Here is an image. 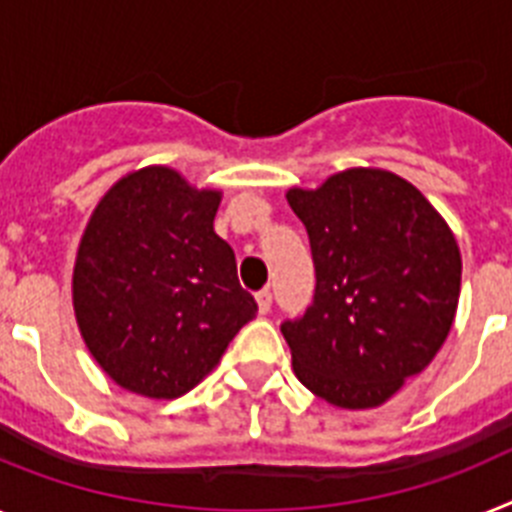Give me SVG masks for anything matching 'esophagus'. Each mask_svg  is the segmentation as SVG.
Wrapping results in <instances>:
<instances>
[{
    "mask_svg": "<svg viewBox=\"0 0 512 512\" xmlns=\"http://www.w3.org/2000/svg\"><path fill=\"white\" fill-rule=\"evenodd\" d=\"M255 296H257V307H260V312L268 315L270 307H273V294H270V289H260Z\"/></svg>",
    "mask_w": 512,
    "mask_h": 512,
    "instance_id": "obj_1",
    "label": "esophagus"
}]
</instances>
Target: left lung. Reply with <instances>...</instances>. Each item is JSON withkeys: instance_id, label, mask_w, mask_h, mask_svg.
Returning a JSON list of instances; mask_svg holds the SVG:
<instances>
[{"instance_id": "1", "label": "left lung", "mask_w": 512, "mask_h": 512, "mask_svg": "<svg viewBox=\"0 0 512 512\" xmlns=\"http://www.w3.org/2000/svg\"><path fill=\"white\" fill-rule=\"evenodd\" d=\"M286 197L315 263L312 304L281 322L296 377L341 409L380 406L448 338L461 294L453 231L390 171L351 169Z\"/></svg>"}]
</instances>
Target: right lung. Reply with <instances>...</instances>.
I'll list each match as a JSON object with an SVG mask.
<instances>
[{
  "instance_id": "1",
  "label": "right lung",
  "mask_w": 512,
  "mask_h": 512,
  "mask_svg": "<svg viewBox=\"0 0 512 512\" xmlns=\"http://www.w3.org/2000/svg\"><path fill=\"white\" fill-rule=\"evenodd\" d=\"M218 203V192L150 166L114 184L85 229L77 325L103 372L132 393L184 395L257 315L234 249L213 231Z\"/></svg>"
}]
</instances>
